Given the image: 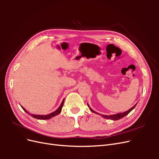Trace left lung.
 <instances>
[{
	"label": "left lung",
	"instance_id": "1",
	"mask_svg": "<svg viewBox=\"0 0 159 159\" xmlns=\"http://www.w3.org/2000/svg\"><path fill=\"white\" fill-rule=\"evenodd\" d=\"M137 103H136L135 105H134V106H133V107H131V109H129L128 111H125V112H123V113H117V114L111 115H101L100 113H98V112H95V111H93L92 109H91V108L89 107V104H88V106L89 107V109L91 110V112H93V113H96V114H98V115H102V116L103 117H104L105 119H107L113 120V121H117V120H119V119H122V118H123V117H124L125 116H126L127 115H128L130 112L131 111H132L134 107H135V106L137 105Z\"/></svg>",
	"mask_w": 159,
	"mask_h": 159
}]
</instances>
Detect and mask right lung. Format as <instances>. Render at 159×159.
Returning <instances> with one entry per match:
<instances>
[{
    "mask_svg": "<svg viewBox=\"0 0 159 159\" xmlns=\"http://www.w3.org/2000/svg\"><path fill=\"white\" fill-rule=\"evenodd\" d=\"M64 99H63V101H62V102H61V103L60 105V106L58 108H57V109L55 111H54L53 113H50L48 115H34V114L30 113L28 111H26L25 109V108H24L22 106H21V107H22L23 110L25 111L26 113H27L28 115H30V116H32V117L38 119H40V120H46V119H50L52 118L53 117H54V116H56V115H57L59 113H60V112L61 111L62 107H63V105H64Z\"/></svg>",
    "mask_w": 159,
    "mask_h": 159,
    "instance_id": "add662e5",
    "label": "right lung"
}]
</instances>
